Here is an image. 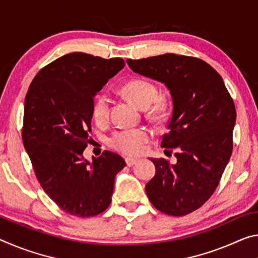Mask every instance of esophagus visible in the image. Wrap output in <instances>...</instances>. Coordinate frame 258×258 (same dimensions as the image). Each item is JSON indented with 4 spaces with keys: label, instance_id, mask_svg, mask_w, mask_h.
I'll return each instance as SVG.
<instances>
[{
    "label": "esophagus",
    "instance_id": "esophagus-1",
    "mask_svg": "<svg viewBox=\"0 0 258 258\" xmlns=\"http://www.w3.org/2000/svg\"><path fill=\"white\" fill-rule=\"evenodd\" d=\"M125 162H126V164H127V166H132L138 162V159L132 158V157H127V158H125Z\"/></svg>",
    "mask_w": 258,
    "mask_h": 258
}]
</instances>
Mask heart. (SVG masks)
<instances>
[{"instance_id": "1", "label": "heart", "mask_w": 258, "mask_h": 258, "mask_svg": "<svg viewBox=\"0 0 258 258\" xmlns=\"http://www.w3.org/2000/svg\"><path fill=\"white\" fill-rule=\"evenodd\" d=\"M122 93L126 97L140 109H148L158 97L157 87L145 79H133L122 86ZM163 110L161 101L155 102L153 108L154 116H159ZM109 114V99L104 94L96 96L93 103V117L96 121H103ZM149 132L145 128L121 130L113 133L109 144L113 149L126 155L141 153L144 146L149 140Z\"/></svg>"}]
</instances>
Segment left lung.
<instances>
[{"label": "left lung", "instance_id": "left-lung-1", "mask_svg": "<svg viewBox=\"0 0 258 258\" xmlns=\"http://www.w3.org/2000/svg\"><path fill=\"white\" fill-rule=\"evenodd\" d=\"M126 62L133 72L164 84L172 99L161 146L175 149L177 162L151 159L156 173L146 193L164 214H189L212 195L230 161L236 119L232 97L222 77L202 59L164 54Z\"/></svg>", "mask_w": 258, "mask_h": 258}]
</instances>
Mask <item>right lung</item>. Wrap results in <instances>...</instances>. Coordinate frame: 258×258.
<instances>
[{
    "instance_id": "add662e5",
    "label": "right lung",
    "mask_w": 258,
    "mask_h": 258,
    "mask_svg": "<svg viewBox=\"0 0 258 258\" xmlns=\"http://www.w3.org/2000/svg\"><path fill=\"white\" fill-rule=\"evenodd\" d=\"M124 67L121 58L71 52L40 70L26 94L22 136L36 178L60 209L78 217L107 209L126 165L111 151L92 162L83 155L94 97Z\"/></svg>"
}]
</instances>
